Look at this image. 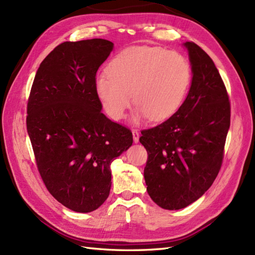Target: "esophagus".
<instances>
[{
	"instance_id": "1",
	"label": "esophagus",
	"mask_w": 255,
	"mask_h": 255,
	"mask_svg": "<svg viewBox=\"0 0 255 255\" xmlns=\"http://www.w3.org/2000/svg\"><path fill=\"white\" fill-rule=\"evenodd\" d=\"M132 136H133V142L138 143L139 138H140V133H139L138 130H132Z\"/></svg>"
}]
</instances>
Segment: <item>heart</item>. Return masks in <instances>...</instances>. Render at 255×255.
I'll return each mask as SVG.
<instances>
[{
	"instance_id": "obj_1",
	"label": "heart",
	"mask_w": 255,
	"mask_h": 255,
	"mask_svg": "<svg viewBox=\"0 0 255 255\" xmlns=\"http://www.w3.org/2000/svg\"><path fill=\"white\" fill-rule=\"evenodd\" d=\"M96 78V93L104 111L122 120L131 106L134 124L148 119H170L183 104L190 88L192 70L184 56L155 46H133L117 54Z\"/></svg>"
}]
</instances>
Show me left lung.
<instances>
[{
	"label": "left lung",
	"instance_id": "8db88e82",
	"mask_svg": "<svg viewBox=\"0 0 255 255\" xmlns=\"http://www.w3.org/2000/svg\"><path fill=\"white\" fill-rule=\"evenodd\" d=\"M183 46L192 68L185 100L170 119L143 130L140 138L148 154L146 191L167 210L190 206L212 185L231 125L227 91L214 62L195 43Z\"/></svg>",
	"mask_w": 255,
	"mask_h": 255
}]
</instances>
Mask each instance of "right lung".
I'll list each match as a JSON object with an SVG mask.
<instances>
[{
  "label": "right lung",
  "instance_id": "obj_1",
  "mask_svg": "<svg viewBox=\"0 0 255 255\" xmlns=\"http://www.w3.org/2000/svg\"><path fill=\"white\" fill-rule=\"evenodd\" d=\"M114 44L103 38L64 42L38 68L28 101L27 129L49 193L87 213L107 200L111 164L132 145V133L104 115L96 74Z\"/></svg>",
  "mask_w": 255,
  "mask_h": 255
}]
</instances>
